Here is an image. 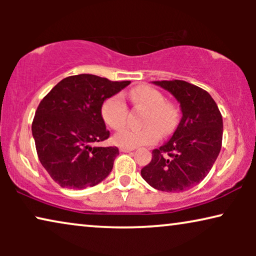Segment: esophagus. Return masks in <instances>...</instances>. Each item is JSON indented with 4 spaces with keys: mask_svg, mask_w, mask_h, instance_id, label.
I'll return each mask as SVG.
<instances>
[{
    "mask_svg": "<svg viewBox=\"0 0 256 256\" xmlns=\"http://www.w3.org/2000/svg\"><path fill=\"white\" fill-rule=\"evenodd\" d=\"M132 148H126V146H121L120 148V152H132Z\"/></svg>",
    "mask_w": 256,
    "mask_h": 256,
    "instance_id": "obj_1",
    "label": "esophagus"
}]
</instances>
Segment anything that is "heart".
<instances>
[{"label": "heart", "mask_w": 256, "mask_h": 256, "mask_svg": "<svg viewBox=\"0 0 256 256\" xmlns=\"http://www.w3.org/2000/svg\"><path fill=\"white\" fill-rule=\"evenodd\" d=\"M130 101L135 110H146L140 124L144 127L126 128L114 136V142L126 148H135L155 143L160 135H168L178 122V112L166 102V96L152 87L142 85L130 92ZM106 124L114 130H120L128 121V107L121 94L108 98L101 108Z\"/></svg>", "instance_id": "1"}]
</instances>
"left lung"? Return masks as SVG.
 <instances>
[{"mask_svg":"<svg viewBox=\"0 0 256 256\" xmlns=\"http://www.w3.org/2000/svg\"><path fill=\"white\" fill-rule=\"evenodd\" d=\"M166 90L180 104L182 118L174 135L141 170L150 186L182 192L194 188L212 169L222 141V116L212 96L184 80L152 82Z\"/></svg>","mask_w":256,"mask_h":256,"instance_id":"obj_1","label":"left lung"}]
</instances>
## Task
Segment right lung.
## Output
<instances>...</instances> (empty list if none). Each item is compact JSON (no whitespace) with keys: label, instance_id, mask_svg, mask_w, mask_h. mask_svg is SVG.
Returning <instances> with one entry per match:
<instances>
[{"label":"right lung","instance_id":"1","mask_svg":"<svg viewBox=\"0 0 256 256\" xmlns=\"http://www.w3.org/2000/svg\"><path fill=\"white\" fill-rule=\"evenodd\" d=\"M129 84L94 74L71 76L40 101L31 127L37 155L62 188L94 186L110 174L118 149L92 144L110 138L101 115L104 100Z\"/></svg>","mask_w":256,"mask_h":256}]
</instances>
